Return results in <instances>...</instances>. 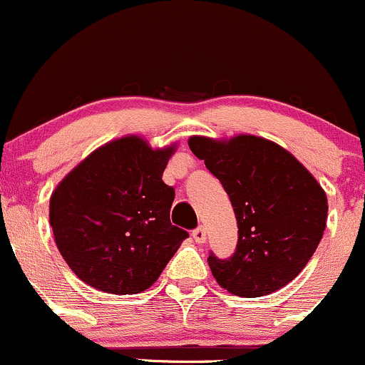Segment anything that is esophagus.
Here are the masks:
<instances>
[{"instance_id":"1","label":"esophagus","mask_w":365,"mask_h":365,"mask_svg":"<svg viewBox=\"0 0 365 365\" xmlns=\"http://www.w3.org/2000/svg\"><path fill=\"white\" fill-rule=\"evenodd\" d=\"M192 237H194V241L197 244L206 242V230H204V227L195 228V230L192 232Z\"/></svg>"}]
</instances>
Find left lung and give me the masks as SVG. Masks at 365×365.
Masks as SVG:
<instances>
[{"instance_id":"8db88e82","label":"left lung","mask_w":365,"mask_h":365,"mask_svg":"<svg viewBox=\"0 0 365 365\" xmlns=\"http://www.w3.org/2000/svg\"><path fill=\"white\" fill-rule=\"evenodd\" d=\"M189 147L220 180L237 220L234 255L207 258L216 282L246 298L289 284L326 228L327 197L317 180L277 143L253 135L228 142L192 137Z\"/></svg>"}]
</instances>
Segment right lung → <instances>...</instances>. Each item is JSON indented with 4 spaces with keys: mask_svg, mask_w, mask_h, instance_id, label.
Wrapping results in <instances>:
<instances>
[{
    "mask_svg": "<svg viewBox=\"0 0 365 365\" xmlns=\"http://www.w3.org/2000/svg\"><path fill=\"white\" fill-rule=\"evenodd\" d=\"M173 150H152L138 137L114 140L79 163L51 194L55 242L88 286L142 293L189 237L171 225L175 190L163 182Z\"/></svg>",
    "mask_w": 365,
    "mask_h": 365,
    "instance_id": "1",
    "label": "right lung"
}]
</instances>
